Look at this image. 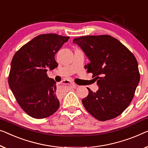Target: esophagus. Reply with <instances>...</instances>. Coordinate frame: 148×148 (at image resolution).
<instances>
[{
    "mask_svg": "<svg viewBox=\"0 0 148 148\" xmlns=\"http://www.w3.org/2000/svg\"><path fill=\"white\" fill-rule=\"evenodd\" d=\"M70 86H71L72 88H76V85L75 84L74 82H70Z\"/></svg>",
    "mask_w": 148,
    "mask_h": 148,
    "instance_id": "1",
    "label": "esophagus"
}]
</instances>
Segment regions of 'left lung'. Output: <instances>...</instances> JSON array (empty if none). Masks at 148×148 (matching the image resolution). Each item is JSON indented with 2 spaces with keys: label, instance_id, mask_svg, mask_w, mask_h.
<instances>
[{
  "label": "left lung",
  "instance_id": "obj_1",
  "mask_svg": "<svg viewBox=\"0 0 148 148\" xmlns=\"http://www.w3.org/2000/svg\"><path fill=\"white\" fill-rule=\"evenodd\" d=\"M90 62L88 72L97 81L99 89L82 100L86 110L100 121L120 116L128 107L140 82L138 64L134 55L118 40L110 35L75 38Z\"/></svg>",
  "mask_w": 148,
  "mask_h": 148
}]
</instances>
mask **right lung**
<instances>
[{"label":"right lung","instance_id":"obj_1","mask_svg":"<svg viewBox=\"0 0 148 148\" xmlns=\"http://www.w3.org/2000/svg\"><path fill=\"white\" fill-rule=\"evenodd\" d=\"M69 38L56 34L38 35L13 56L8 84L20 106L32 118H48L60 106L56 82L46 72L58 67L55 54Z\"/></svg>","mask_w":148,"mask_h":148}]
</instances>
